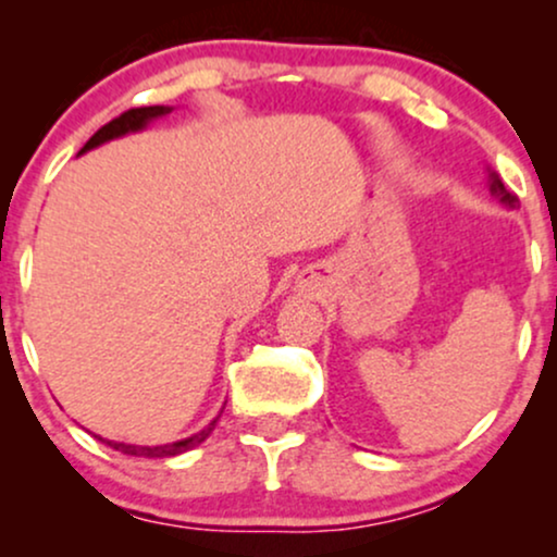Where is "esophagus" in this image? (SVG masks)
<instances>
[{
	"label": "esophagus",
	"instance_id": "esophagus-1",
	"mask_svg": "<svg viewBox=\"0 0 557 557\" xmlns=\"http://www.w3.org/2000/svg\"><path fill=\"white\" fill-rule=\"evenodd\" d=\"M298 285L304 287V290L309 293V296H319V290H322V287H319V277H314V274H309V277H304Z\"/></svg>",
	"mask_w": 557,
	"mask_h": 557
}]
</instances>
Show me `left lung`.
I'll list each match as a JSON object with an SVG mask.
<instances>
[{"label":"left lung","instance_id":"8db88e82","mask_svg":"<svg viewBox=\"0 0 557 557\" xmlns=\"http://www.w3.org/2000/svg\"><path fill=\"white\" fill-rule=\"evenodd\" d=\"M487 188H490V196L495 198V201L505 209H513L516 203H519V198H516L508 188H505L500 175H497V172H492V170H487Z\"/></svg>","mask_w":557,"mask_h":557}]
</instances>
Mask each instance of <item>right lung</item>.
<instances>
[{"label":"right lung","mask_w":557,"mask_h":557,"mask_svg":"<svg viewBox=\"0 0 557 557\" xmlns=\"http://www.w3.org/2000/svg\"><path fill=\"white\" fill-rule=\"evenodd\" d=\"M175 110V107H138V110H127L125 114H120V117H114L112 123H107L101 131L94 133V138L88 140L86 146L78 151V154H86V151L96 149V146L101 144H110L114 138H123V136H131V133H140L146 131L154 120L159 117H168V114ZM220 419V417H216ZM214 421H209L207 426H203L201 432L190 434V437H183L177 440V443H168V445H133V443H117V440H104L99 437V434H94V437H99L101 443H107L114 450L125 453V456H136V458H172V456H181L185 450H194L196 445H201L203 440L209 437L214 430Z\"/></svg>","instance_id":"obj_1"}]
</instances>
